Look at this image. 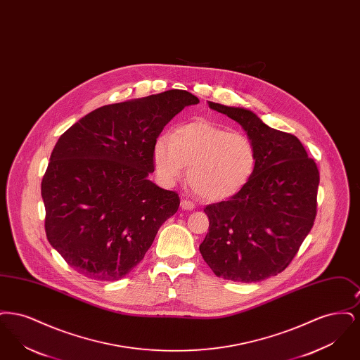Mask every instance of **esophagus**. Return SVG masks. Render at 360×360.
I'll use <instances>...</instances> for the list:
<instances>
[{
  "label": "esophagus",
  "instance_id": "1",
  "mask_svg": "<svg viewBox=\"0 0 360 360\" xmlns=\"http://www.w3.org/2000/svg\"><path fill=\"white\" fill-rule=\"evenodd\" d=\"M194 206L195 205L191 201H188V200H182L181 201V207L185 209V210H191V209H194Z\"/></svg>",
  "mask_w": 360,
  "mask_h": 360
}]
</instances>
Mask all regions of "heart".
Returning a JSON list of instances; mask_svg holds the SVG:
<instances>
[{"instance_id":"1","label":"heart","mask_w":360,"mask_h":360,"mask_svg":"<svg viewBox=\"0 0 360 360\" xmlns=\"http://www.w3.org/2000/svg\"><path fill=\"white\" fill-rule=\"evenodd\" d=\"M159 178L172 185L188 169V184L207 201L233 197L251 179L257 150L244 134L198 120L176 128L172 136L159 137L154 150Z\"/></svg>"}]
</instances>
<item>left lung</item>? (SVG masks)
<instances>
[{
    "label": "left lung",
    "mask_w": 360,
    "mask_h": 360,
    "mask_svg": "<svg viewBox=\"0 0 360 360\" xmlns=\"http://www.w3.org/2000/svg\"><path fill=\"white\" fill-rule=\"evenodd\" d=\"M209 106L244 128L257 150V167L239 193L204 207L209 232L200 252L217 276L259 282L282 273L308 236L320 172L298 137L266 125L248 109Z\"/></svg>",
    "instance_id": "left-lung-1"
}]
</instances>
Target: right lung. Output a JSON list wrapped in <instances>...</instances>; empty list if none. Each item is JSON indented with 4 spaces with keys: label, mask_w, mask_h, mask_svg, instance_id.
Wrapping results in <instances>:
<instances>
[{
    "label": "right lung",
    "mask_w": 360,
    "mask_h": 360,
    "mask_svg": "<svg viewBox=\"0 0 360 360\" xmlns=\"http://www.w3.org/2000/svg\"><path fill=\"white\" fill-rule=\"evenodd\" d=\"M198 103L186 90L172 89L103 105L59 137L41 181L44 228L79 274L97 281L125 276L175 214L179 195L147 176L166 124Z\"/></svg>",
    "instance_id": "right-lung-1"
}]
</instances>
